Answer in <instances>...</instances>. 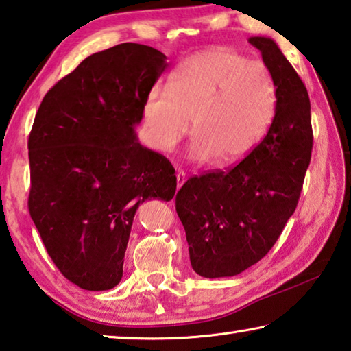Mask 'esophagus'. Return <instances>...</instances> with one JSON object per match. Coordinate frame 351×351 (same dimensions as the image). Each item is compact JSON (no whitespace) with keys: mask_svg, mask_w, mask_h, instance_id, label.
<instances>
[{"mask_svg":"<svg viewBox=\"0 0 351 351\" xmlns=\"http://www.w3.org/2000/svg\"><path fill=\"white\" fill-rule=\"evenodd\" d=\"M184 181H186V173H184V170H178L176 171V182H178V189H180Z\"/></svg>","mask_w":351,"mask_h":351,"instance_id":"1","label":"esophagus"}]
</instances>
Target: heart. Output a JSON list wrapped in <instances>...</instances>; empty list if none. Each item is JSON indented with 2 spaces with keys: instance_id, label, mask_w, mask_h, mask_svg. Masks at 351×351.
<instances>
[{
  "instance_id": "obj_1",
  "label": "heart",
  "mask_w": 351,
  "mask_h": 351,
  "mask_svg": "<svg viewBox=\"0 0 351 351\" xmlns=\"http://www.w3.org/2000/svg\"><path fill=\"white\" fill-rule=\"evenodd\" d=\"M278 90L270 70L228 47L190 55L178 66L169 90L152 88L144 123L152 145L171 152L190 130L192 158L230 164L256 147L276 112Z\"/></svg>"
}]
</instances>
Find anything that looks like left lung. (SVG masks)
<instances>
[{
    "label": "left lung",
    "mask_w": 351,
    "mask_h": 351,
    "mask_svg": "<svg viewBox=\"0 0 351 351\" xmlns=\"http://www.w3.org/2000/svg\"><path fill=\"white\" fill-rule=\"evenodd\" d=\"M275 80L269 132L241 162L192 176L176 193L190 263L204 278L239 275L263 259L295 213L313 149L310 98L271 38L252 36Z\"/></svg>",
    "instance_id": "1"
}]
</instances>
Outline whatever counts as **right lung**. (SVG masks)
Returning a JSON list of instances; mask_svg holds the SVG:
<instances>
[{
  "label": "right lung",
  "instance_id": "right-lung-1",
  "mask_svg": "<svg viewBox=\"0 0 351 351\" xmlns=\"http://www.w3.org/2000/svg\"><path fill=\"white\" fill-rule=\"evenodd\" d=\"M165 55L124 43L93 53L43 98L29 135V212L62 276L110 290L139 204L175 196L173 165L139 144L152 87Z\"/></svg>",
  "mask_w": 351,
  "mask_h": 351
}]
</instances>
